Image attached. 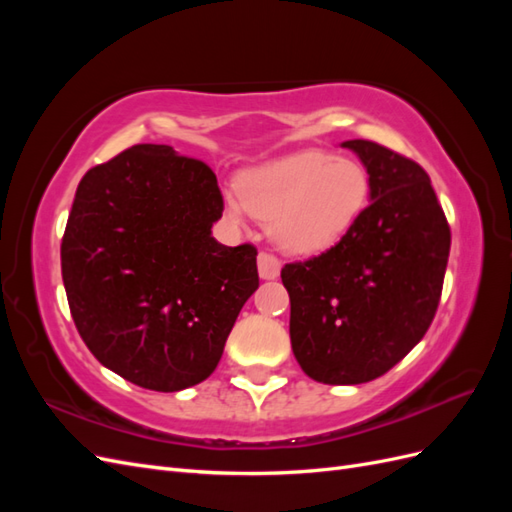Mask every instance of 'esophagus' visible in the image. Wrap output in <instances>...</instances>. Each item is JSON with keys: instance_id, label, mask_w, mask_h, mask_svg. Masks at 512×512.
I'll return each instance as SVG.
<instances>
[{"instance_id": "esophagus-1", "label": "esophagus", "mask_w": 512, "mask_h": 512, "mask_svg": "<svg viewBox=\"0 0 512 512\" xmlns=\"http://www.w3.org/2000/svg\"><path fill=\"white\" fill-rule=\"evenodd\" d=\"M280 269H282L280 258L269 254V252L258 254V273L262 280H275V277L280 275Z\"/></svg>"}]
</instances>
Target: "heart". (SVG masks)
Returning <instances> with one entry per match:
<instances>
[{
    "mask_svg": "<svg viewBox=\"0 0 512 512\" xmlns=\"http://www.w3.org/2000/svg\"><path fill=\"white\" fill-rule=\"evenodd\" d=\"M367 200L361 162L307 149L243 173L239 196L226 194V211L267 220L271 239L288 254H320L361 218Z\"/></svg>",
    "mask_w": 512,
    "mask_h": 512,
    "instance_id": "heart-1",
    "label": "heart"
}]
</instances>
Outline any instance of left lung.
Masks as SVG:
<instances>
[{
	"label": "left lung",
	"mask_w": 512,
	"mask_h": 512,
	"mask_svg": "<svg viewBox=\"0 0 512 512\" xmlns=\"http://www.w3.org/2000/svg\"><path fill=\"white\" fill-rule=\"evenodd\" d=\"M369 173L371 203L327 252L288 262L290 344L324 384L384 376L438 312L451 226L421 164L374 141H346Z\"/></svg>",
	"instance_id": "8db88e82"
}]
</instances>
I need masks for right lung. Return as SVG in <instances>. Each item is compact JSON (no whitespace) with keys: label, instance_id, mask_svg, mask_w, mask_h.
<instances>
[{"label":"right lung","instance_id":"1","mask_svg":"<svg viewBox=\"0 0 512 512\" xmlns=\"http://www.w3.org/2000/svg\"><path fill=\"white\" fill-rule=\"evenodd\" d=\"M224 198L213 170L168 145H134L81 179L61 277L96 359L149 391L207 380L258 288L256 247L211 237Z\"/></svg>","mask_w":512,"mask_h":512}]
</instances>
